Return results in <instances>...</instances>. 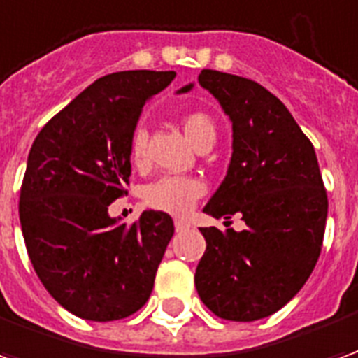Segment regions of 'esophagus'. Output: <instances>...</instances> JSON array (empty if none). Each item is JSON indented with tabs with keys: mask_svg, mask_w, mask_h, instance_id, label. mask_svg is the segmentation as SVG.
Wrapping results in <instances>:
<instances>
[{
	"mask_svg": "<svg viewBox=\"0 0 358 358\" xmlns=\"http://www.w3.org/2000/svg\"><path fill=\"white\" fill-rule=\"evenodd\" d=\"M174 228H176V232H186V230H189V222L182 220V218H176L174 220Z\"/></svg>",
	"mask_w": 358,
	"mask_h": 358,
	"instance_id": "obj_1",
	"label": "esophagus"
}]
</instances>
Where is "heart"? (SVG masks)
Here are the masks:
<instances>
[{
    "instance_id": "b5f03b06",
    "label": "heart",
    "mask_w": 358,
    "mask_h": 358,
    "mask_svg": "<svg viewBox=\"0 0 358 358\" xmlns=\"http://www.w3.org/2000/svg\"><path fill=\"white\" fill-rule=\"evenodd\" d=\"M182 128L186 138L195 149L213 145L217 140V126L213 118L203 110H192L182 117ZM128 153L134 166H143L148 159V132L145 128H134L128 143ZM205 194L201 180L194 176H161L143 187V203L149 209L169 213V215H186L194 203Z\"/></svg>"
}]
</instances>
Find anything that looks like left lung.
<instances>
[{
	"mask_svg": "<svg viewBox=\"0 0 358 358\" xmlns=\"http://www.w3.org/2000/svg\"><path fill=\"white\" fill-rule=\"evenodd\" d=\"M199 84L232 120V161L205 205L215 218L240 213L245 230L201 228L207 249L195 287L224 320L274 315L305 285L320 257L328 195L313 143L261 84L205 69ZM192 90V84L180 92Z\"/></svg>",
	"mask_w": 358,
	"mask_h": 358,
	"instance_id": "left-lung-1",
	"label": "left lung"
}]
</instances>
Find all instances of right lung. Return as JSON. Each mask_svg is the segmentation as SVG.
I'll return each mask as SVG.
<instances>
[{"label":"right lung","mask_w":358,"mask_h":358,"mask_svg":"<svg viewBox=\"0 0 358 358\" xmlns=\"http://www.w3.org/2000/svg\"><path fill=\"white\" fill-rule=\"evenodd\" d=\"M174 71L101 76L36 136L20 186L19 217L30 263L69 313L109 322L140 310L151 295L172 218L143 210L134 224L109 217L128 195V143L141 107Z\"/></svg>","instance_id":"1"}]
</instances>
